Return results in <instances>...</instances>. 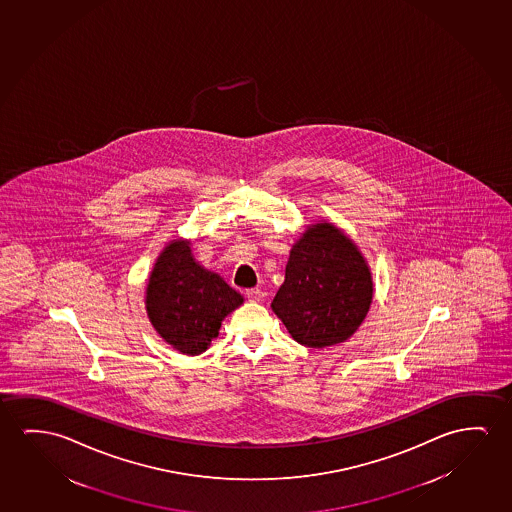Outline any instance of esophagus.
<instances>
[{
	"mask_svg": "<svg viewBox=\"0 0 512 512\" xmlns=\"http://www.w3.org/2000/svg\"><path fill=\"white\" fill-rule=\"evenodd\" d=\"M264 292L260 289H248L246 290V297H248V301H253V303H259V301H262L264 299Z\"/></svg>",
	"mask_w": 512,
	"mask_h": 512,
	"instance_id": "1",
	"label": "esophagus"
}]
</instances>
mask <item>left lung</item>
Instances as JSON below:
<instances>
[{
    "label": "left lung",
    "mask_w": 512,
    "mask_h": 512,
    "mask_svg": "<svg viewBox=\"0 0 512 512\" xmlns=\"http://www.w3.org/2000/svg\"><path fill=\"white\" fill-rule=\"evenodd\" d=\"M373 299L370 267L333 223H315L290 250L285 282L271 303L290 336L310 349L347 340Z\"/></svg>",
    "instance_id": "8db88e82"
}]
</instances>
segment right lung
<instances>
[{
  "mask_svg": "<svg viewBox=\"0 0 512 512\" xmlns=\"http://www.w3.org/2000/svg\"><path fill=\"white\" fill-rule=\"evenodd\" d=\"M243 296L193 259L190 241L163 248L149 275L146 312L156 333L186 356L206 352Z\"/></svg>",
  "mask_w": 512,
  "mask_h": 512,
  "instance_id": "right-lung-1",
  "label": "right lung"
}]
</instances>
